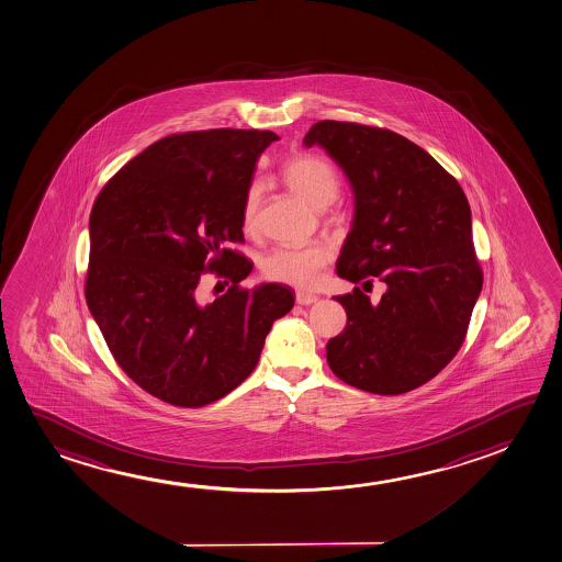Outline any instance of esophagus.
<instances>
[{"label": "esophagus", "instance_id": "esophagus-1", "mask_svg": "<svg viewBox=\"0 0 562 562\" xmlns=\"http://www.w3.org/2000/svg\"><path fill=\"white\" fill-rule=\"evenodd\" d=\"M318 295L315 293L307 292H297L295 293V302L300 303V305H313V303L317 302Z\"/></svg>", "mask_w": 562, "mask_h": 562}]
</instances>
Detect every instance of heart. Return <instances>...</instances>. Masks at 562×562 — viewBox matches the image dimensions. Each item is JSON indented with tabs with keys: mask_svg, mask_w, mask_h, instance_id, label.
<instances>
[{
	"mask_svg": "<svg viewBox=\"0 0 562 562\" xmlns=\"http://www.w3.org/2000/svg\"><path fill=\"white\" fill-rule=\"evenodd\" d=\"M282 179L295 195L305 203L323 211L336 201L340 193V176L333 164L318 155H297L282 168ZM260 186L252 183L244 201V228H255V216L259 209ZM334 247L328 241L305 247H280L260 260V272L267 280L295 288H313L318 284L328 262L333 260Z\"/></svg>",
	"mask_w": 562,
	"mask_h": 562,
	"instance_id": "1",
	"label": "heart"
}]
</instances>
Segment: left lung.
I'll return each instance as SVG.
<instances>
[{
    "label": "left lung",
    "instance_id": "obj_1",
    "mask_svg": "<svg viewBox=\"0 0 562 562\" xmlns=\"http://www.w3.org/2000/svg\"><path fill=\"white\" fill-rule=\"evenodd\" d=\"M303 143L325 148L356 196L336 274L386 284L376 305L359 288L336 297L348 323L326 344V361L359 391H414L462 348L483 285L464 191L427 150L394 131L325 120Z\"/></svg>",
    "mask_w": 562,
    "mask_h": 562
}]
</instances>
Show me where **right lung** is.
Listing matches in <instances>:
<instances>
[{
    "mask_svg": "<svg viewBox=\"0 0 562 562\" xmlns=\"http://www.w3.org/2000/svg\"><path fill=\"white\" fill-rule=\"evenodd\" d=\"M272 131L173 133L131 158L90 212L85 297L117 366L171 406L224 398L259 363L265 338L293 307L284 284L239 285L251 260L244 201ZM209 271L229 292L198 300Z\"/></svg>",
    "mask_w": 562,
    "mask_h": 562,
    "instance_id": "add662e5",
    "label": "right lung"
}]
</instances>
